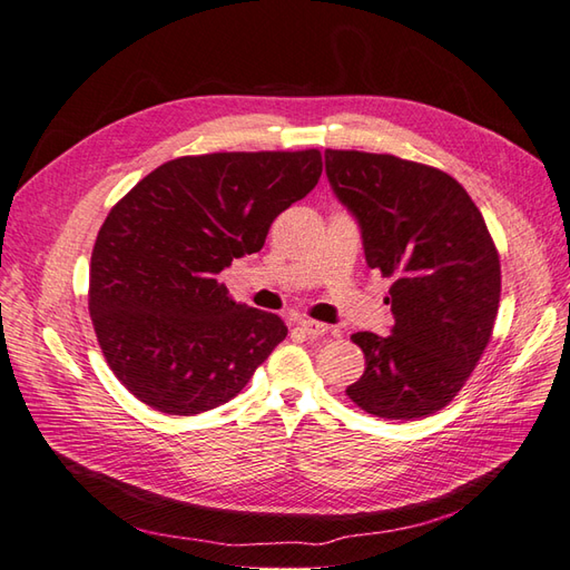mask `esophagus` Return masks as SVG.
<instances>
[{"label":"esophagus","mask_w":570,"mask_h":570,"mask_svg":"<svg viewBox=\"0 0 570 570\" xmlns=\"http://www.w3.org/2000/svg\"><path fill=\"white\" fill-rule=\"evenodd\" d=\"M298 325H301L303 333H306V335H308V337H313V340L330 335V325H325V323H317V321H311V317H303V321H298Z\"/></svg>","instance_id":"esophagus-1"}]
</instances>
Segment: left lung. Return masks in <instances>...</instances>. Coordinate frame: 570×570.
<instances>
[{
	"instance_id": "obj_1",
	"label": "left lung",
	"mask_w": 570,
	"mask_h": 570,
	"mask_svg": "<svg viewBox=\"0 0 570 570\" xmlns=\"http://www.w3.org/2000/svg\"><path fill=\"white\" fill-rule=\"evenodd\" d=\"M337 202L360 223L364 257L391 276V335H352L366 356L347 389L366 413L442 410L479 364L500 303V259L481 210L446 171L360 150H325Z\"/></svg>"
}]
</instances>
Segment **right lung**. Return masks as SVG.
<instances>
[{
    "instance_id": "right-lung-1",
    "label": "right lung",
    "mask_w": 570,
    "mask_h": 570,
    "mask_svg": "<svg viewBox=\"0 0 570 570\" xmlns=\"http://www.w3.org/2000/svg\"><path fill=\"white\" fill-rule=\"evenodd\" d=\"M323 171L317 150L177 157L140 179L97 235L89 315L111 372L167 415L228 403L286 337L218 274L259 253L269 225Z\"/></svg>"
}]
</instances>
